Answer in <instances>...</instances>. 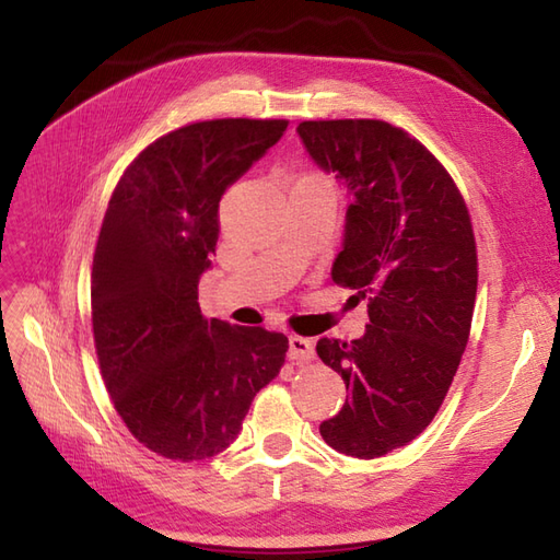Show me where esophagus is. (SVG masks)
Returning <instances> with one entry per match:
<instances>
[{
  "label": "esophagus",
  "mask_w": 560,
  "mask_h": 560,
  "mask_svg": "<svg viewBox=\"0 0 560 560\" xmlns=\"http://www.w3.org/2000/svg\"><path fill=\"white\" fill-rule=\"evenodd\" d=\"M315 358V346L313 341L303 336H290V360L296 364L311 362Z\"/></svg>",
  "instance_id": "esophagus-1"
}]
</instances>
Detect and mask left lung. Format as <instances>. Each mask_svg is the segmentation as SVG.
I'll use <instances>...</instances> for the list:
<instances>
[{"label": "left lung", "mask_w": 560, "mask_h": 560, "mask_svg": "<svg viewBox=\"0 0 560 560\" xmlns=\"http://www.w3.org/2000/svg\"><path fill=\"white\" fill-rule=\"evenodd\" d=\"M296 132L350 194L331 278L369 299L362 338L317 341L348 389L319 434L371 460L413 442L448 393L477 299V243L455 182L409 132L376 118L303 121Z\"/></svg>", "instance_id": "obj_1"}]
</instances>
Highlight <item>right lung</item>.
<instances>
[{
  "label": "right lung",
  "instance_id": "add662e5",
  "mask_svg": "<svg viewBox=\"0 0 560 560\" xmlns=\"http://www.w3.org/2000/svg\"><path fill=\"white\" fill-rule=\"evenodd\" d=\"M284 130L282 118L177 128L126 167L109 198L91 280L97 362L130 434L171 460L229 448L284 364V334L206 319L198 306L219 200Z\"/></svg>",
  "mask_w": 560,
  "mask_h": 560
}]
</instances>
